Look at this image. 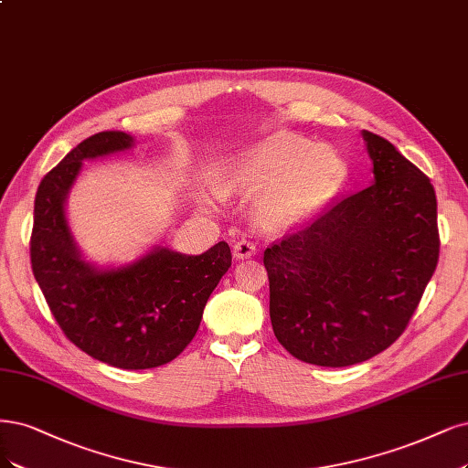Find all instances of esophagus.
I'll use <instances>...</instances> for the list:
<instances>
[{
  "label": "esophagus",
  "instance_id": "esophagus-1",
  "mask_svg": "<svg viewBox=\"0 0 468 468\" xmlns=\"http://www.w3.org/2000/svg\"><path fill=\"white\" fill-rule=\"evenodd\" d=\"M255 246L251 244V241L248 239H241V241H236L234 248H232V253H234V260H250L251 255H255Z\"/></svg>",
  "mask_w": 468,
  "mask_h": 468
}]
</instances>
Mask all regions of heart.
<instances>
[{
    "mask_svg": "<svg viewBox=\"0 0 468 468\" xmlns=\"http://www.w3.org/2000/svg\"><path fill=\"white\" fill-rule=\"evenodd\" d=\"M348 163L331 144L277 133L250 149L224 156L211 184L220 197L251 201V220L269 234L296 230L341 193Z\"/></svg>",
    "mask_w": 468,
    "mask_h": 468,
    "instance_id": "obj_1",
    "label": "heart"
}]
</instances>
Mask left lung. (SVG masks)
Masks as SVG:
<instances>
[{"label":"left lung","mask_w":468,"mask_h":468,"mask_svg":"<svg viewBox=\"0 0 468 468\" xmlns=\"http://www.w3.org/2000/svg\"><path fill=\"white\" fill-rule=\"evenodd\" d=\"M362 137L372 186L263 255L275 336L294 358L324 367L360 364L391 346L440 257L428 176L388 139Z\"/></svg>","instance_id":"8db88e82"}]
</instances>
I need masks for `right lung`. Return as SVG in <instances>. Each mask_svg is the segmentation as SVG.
<instances>
[{
  "label": "right lung",
  "mask_w": 468,
  "mask_h": 468,
  "mask_svg": "<svg viewBox=\"0 0 468 468\" xmlns=\"http://www.w3.org/2000/svg\"><path fill=\"white\" fill-rule=\"evenodd\" d=\"M135 137L101 132L80 141L44 176L35 199L30 263L69 341L122 369L174 360L196 336L205 303L232 265L227 241L201 255L154 244L127 263L89 261L68 218V199L85 160L127 153Z\"/></svg>",
  "instance_id": "right-lung-1"
}]
</instances>
